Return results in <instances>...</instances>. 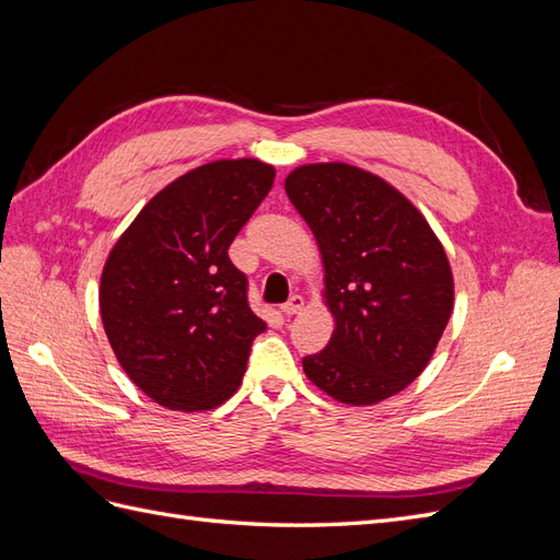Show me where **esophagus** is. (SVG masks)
Masks as SVG:
<instances>
[{
	"label": "esophagus",
	"instance_id": "obj_1",
	"mask_svg": "<svg viewBox=\"0 0 560 560\" xmlns=\"http://www.w3.org/2000/svg\"><path fill=\"white\" fill-rule=\"evenodd\" d=\"M303 303H306V301H303V296H299V294H294L290 301H287V303H282V315H287V317H292V315H296V313H301L303 311Z\"/></svg>",
	"mask_w": 560,
	"mask_h": 560
}]
</instances>
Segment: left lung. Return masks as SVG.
Returning a JSON list of instances; mask_svg holds the SVG:
<instances>
[{
  "mask_svg": "<svg viewBox=\"0 0 560 560\" xmlns=\"http://www.w3.org/2000/svg\"><path fill=\"white\" fill-rule=\"evenodd\" d=\"M284 191L317 241L336 322L303 371L350 406L401 393L430 364L453 311L444 245L409 198L362 167L299 165Z\"/></svg>",
  "mask_w": 560,
  "mask_h": 560,
  "instance_id": "1",
  "label": "left lung"
}]
</instances>
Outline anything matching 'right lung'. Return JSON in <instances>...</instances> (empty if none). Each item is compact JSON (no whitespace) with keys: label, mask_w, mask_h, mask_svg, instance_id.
Returning a JSON list of instances; mask_svg holds the SVG:
<instances>
[{"label":"right lung","mask_w":560,"mask_h":560,"mask_svg":"<svg viewBox=\"0 0 560 560\" xmlns=\"http://www.w3.org/2000/svg\"><path fill=\"white\" fill-rule=\"evenodd\" d=\"M276 167L222 159L161 189L112 247L100 315L128 378L173 411H210L241 387L266 322L229 247L259 208Z\"/></svg>","instance_id":"obj_1"}]
</instances>
